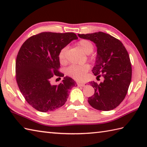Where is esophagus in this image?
I'll list each match as a JSON object with an SVG mask.
<instances>
[{"label": "esophagus", "mask_w": 147, "mask_h": 147, "mask_svg": "<svg viewBox=\"0 0 147 147\" xmlns=\"http://www.w3.org/2000/svg\"><path fill=\"white\" fill-rule=\"evenodd\" d=\"M78 86H85V84H84V83H78Z\"/></svg>", "instance_id": "34e87169"}]
</instances>
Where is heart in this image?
I'll return each mask as SVG.
<instances>
[{"mask_svg":"<svg viewBox=\"0 0 147 147\" xmlns=\"http://www.w3.org/2000/svg\"><path fill=\"white\" fill-rule=\"evenodd\" d=\"M78 45L82 51L86 54H90L93 51L94 49V45L93 43L88 40H81L78 42ZM67 47L62 48L59 53V59L61 62H65V55L67 51ZM90 69V65L88 64L83 65H72L71 66L67 68L66 74L74 79L76 80H82L85 74L88 72Z\"/></svg>","mask_w":147,"mask_h":147,"instance_id":"obj_1","label":"heart"}]
</instances>
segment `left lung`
<instances>
[{
	"instance_id": "left-lung-1",
	"label": "left lung",
	"mask_w": 147,
	"mask_h": 147,
	"mask_svg": "<svg viewBox=\"0 0 147 147\" xmlns=\"http://www.w3.org/2000/svg\"><path fill=\"white\" fill-rule=\"evenodd\" d=\"M78 36L95 43L97 54L92 72L96 78L102 76L104 79L100 84L90 82L95 93L88 98V103L97 110L111 111L125 98L131 80L128 53L120 40L107 33L99 32Z\"/></svg>"
}]
</instances>
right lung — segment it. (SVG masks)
Here are the masks:
<instances>
[{
	"label": "right lung",
	"mask_w": 147,
	"mask_h": 147,
	"mask_svg": "<svg viewBox=\"0 0 147 147\" xmlns=\"http://www.w3.org/2000/svg\"><path fill=\"white\" fill-rule=\"evenodd\" d=\"M78 39L74 33L42 32L23 43L16 61V78L19 88L26 102L42 112L62 107L76 86L65 76L59 85L51 83L53 76L64 77L59 72V53L72 40Z\"/></svg>",
	"instance_id": "1"
}]
</instances>
